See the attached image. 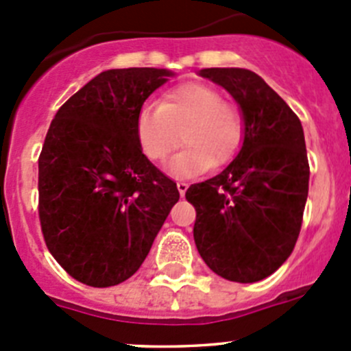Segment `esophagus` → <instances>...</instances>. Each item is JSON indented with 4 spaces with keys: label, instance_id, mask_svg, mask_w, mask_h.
Segmentation results:
<instances>
[{
    "label": "esophagus",
    "instance_id": "34e87169",
    "mask_svg": "<svg viewBox=\"0 0 351 351\" xmlns=\"http://www.w3.org/2000/svg\"><path fill=\"white\" fill-rule=\"evenodd\" d=\"M176 189H178V192H180V195H185V192H186V189H189V183H185V182H178L176 183Z\"/></svg>",
    "mask_w": 351,
    "mask_h": 351
}]
</instances>
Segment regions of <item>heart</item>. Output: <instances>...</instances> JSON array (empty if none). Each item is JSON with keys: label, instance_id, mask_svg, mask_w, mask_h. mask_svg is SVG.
I'll use <instances>...</instances> for the list:
<instances>
[{"label": "heart", "instance_id": "heart-1", "mask_svg": "<svg viewBox=\"0 0 351 351\" xmlns=\"http://www.w3.org/2000/svg\"><path fill=\"white\" fill-rule=\"evenodd\" d=\"M136 134L143 153L153 161H162L178 146L180 134L185 147L169 159L166 171L190 178L234 156L243 139V117L214 88L183 83L171 88L159 107L139 110Z\"/></svg>", "mask_w": 351, "mask_h": 351}]
</instances>
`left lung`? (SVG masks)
Instances as JSON below:
<instances>
[{
    "label": "left lung",
    "instance_id": "obj_1",
    "mask_svg": "<svg viewBox=\"0 0 351 351\" xmlns=\"http://www.w3.org/2000/svg\"><path fill=\"white\" fill-rule=\"evenodd\" d=\"M198 76L224 88L243 117L238 156L185 197L197 210L193 239L219 277L263 280L290 256L309 192L302 123L261 76L239 67H207Z\"/></svg>",
    "mask_w": 351,
    "mask_h": 351
}]
</instances>
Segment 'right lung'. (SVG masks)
<instances>
[{"label":"right lung","mask_w":351,"mask_h":351,"mask_svg":"<svg viewBox=\"0 0 351 351\" xmlns=\"http://www.w3.org/2000/svg\"><path fill=\"white\" fill-rule=\"evenodd\" d=\"M169 69L129 67L95 76L62 105L38 158V215L45 244L81 284L112 287L146 260L176 183L141 149L136 119Z\"/></svg>","instance_id":"right-lung-1"}]
</instances>
